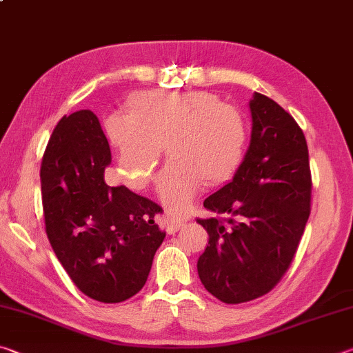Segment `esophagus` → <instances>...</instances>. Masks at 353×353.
I'll list each match as a JSON object with an SVG mask.
<instances>
[{"instance_id": "obj_1", "label": "esophagus", "mask_w": 353, "mask_h": 353, "mask_svg": "<svg viewBox=\"0 0 353 353\" xmlns=\"http://www.w3.org/2000/svg\"><path fill=\"white\" fill-rule=\"evenodd\" d=\"M182 225L183 223L181 219H176L174 216H171V214L166 216V230H168V234H176Z\"/></svg>"}]
</instances>
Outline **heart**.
<instances>
[{"mask_svg":"<svg viewBox=\"0 0 353 353\" xmlns=\"http://www.w3.org/2000/svg\"><path fill=\"white\" fill-rule=\"evenodd\" d=\"M119 174L132 187L149 182L163 154L171 160L157 179V193L172 214H183L205 185L225 182L240 165L246 121L234 105L207 92H146L130 113L107 119Z\"/></svg>","mask_w":353,"mask_h":353,"instance_id":"b5f03b06","label":"heart"}]
</instances>
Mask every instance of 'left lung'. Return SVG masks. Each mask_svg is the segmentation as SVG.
<instances>
[{
  "instance_id": "left-lung-1",
  "label": "left lung",
  "mask_w": 353,
  "mask_h": 353,
  "mask_svg": "<svg viewBox=\"0 0 353 353\" xmlns=\"http://www.w3.org/2000/svg\"><path fill=\"white\" fill-rule=\"evenodd\" d=\"M250 145L234 179L204 201L214 213L198 223L208 246L198 272L208 292L224 303L270 292L301 243L312 207V171L305 135L276 101L255 93Z\"/></svg>"
}]
</instances>
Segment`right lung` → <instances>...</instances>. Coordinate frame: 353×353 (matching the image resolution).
<instances>
[{"mask_svg": "<svg viewBox=\"0 0 353 353\" xmlns=\"http://www.w3.org/2000/svg\"><path fill=\"white\" fill-rule=\"evenodd\" d=\"M110 146L92 110L65 115L41 159L45 230L63 270L83 294L118 303L145 286L165 238L162 207L124 185L109 187Z\"/></svg>", "mask_w": 353, "mask_h": 353, "instance_id": "obj_1", "label": "right lung"}]
</instances>
